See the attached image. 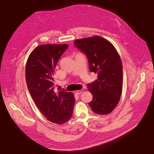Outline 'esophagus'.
<instances>
[{
  "instance_id": "34e87169",
  "label": "esophagus",
  "mask_w": 154,
  "mask_h": 154,
  "mask_svg": "<svg viewBox=\"0 0 154 154\" xmlns=\"http://www.w3.org/2000/svg\"><path fill=\"white\" fill-rule=\"evenodd\" d=\"M83 92H84V90H83V89H82V90H79V91H75V93H76L77 94H78V95H80V94L82 93Z\"/></svg>"
}]
</instances>
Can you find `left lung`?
Here are the masks:
<instances>
[{"instance_id": "left-lung-1", "label": "left lung", "mask_w": 154, "mask_h": 154, "mask_svg": "<svg viewBox=\"0 0 154 154\" xmlns=\"http://www.w3.org/2000/svg\"><path fill=\"white\" fill-rule=\"evenodd\" d=\"M74 44L87 56L90 71L98 74L97 79L87 85L93 95L88 105L96 114H108L117 106L122 94L123 70L120 56L109 40L99 36L78 39Z\"/></svg>"}]
</instances>
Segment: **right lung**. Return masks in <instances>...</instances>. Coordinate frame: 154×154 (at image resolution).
<instances>
[{"label": "right lung", "instance_id": "obj_1", "mask_svg": "<svg viewBox=\"0 0 154 154\" xmlns=\"http://www.w3.org/2000/svg\"><path fill=\"white\" fill-rule=\"evenodd\" d=\"M67 48V44L37 46L29 56L26 68L27 88L36 106L48 120L57 124L71 118L75 103L72 93L54 91V69Z\"/></svg>", "mask_w": 154, "mask_h": 154}]
</instances>
